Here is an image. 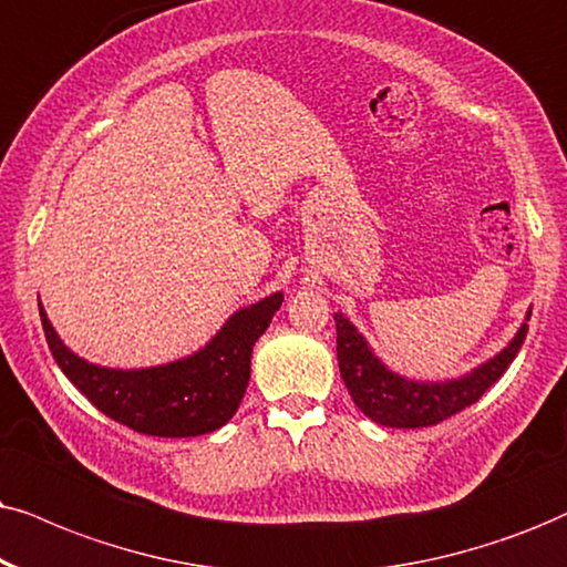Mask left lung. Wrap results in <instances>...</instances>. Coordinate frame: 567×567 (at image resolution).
<instances>
[{"label":"left lung","mask_w":567,"mask_h":567,"mask_svg":"<svg viewBox=\"0 0 567 567\" xmlns=\"http://www.w3.org/2000/svg\"><path fill=\"white\" fill-rule=\"evenodd\" d=\"M334 327L337 363H340L342 382H346L350 398L363 415L392 429L434 426L450 415L461 413L463 408L474 405L505 374L528 332V324H523L503 353L482 363L471 374L453 379V382L429 384L411 382V379L398 377L395 371L386 369L342 313H334Z\"/></svg>","instance_id":"8db88e82"}]
</instances>
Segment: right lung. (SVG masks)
Instances as JSON below:
<instances>
[{"label":"right lung","instance_id":"add662e5","mask_svg":"<svg viewBox=\"0 0 567 567\" xmlns=\"http://www.w3.org/2000/svg\"><path fill=\"white\" fill-rule=\"evenodd\" d=\"M282 306V292L235 313L196 355L154 369L93 367L62 346L39 306L41 327L56 367L99 411L152 436H198L225 426L238 411L250 379V353Z\"/></svg>","mask_w":567,"mask_h":567}]
</instances>
